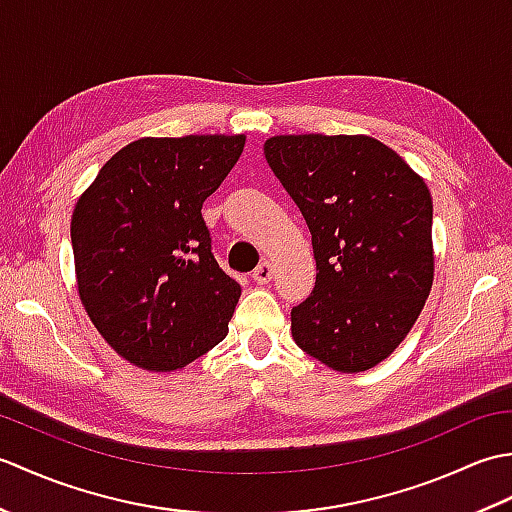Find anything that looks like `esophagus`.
Listing matches in <instances>:
<instances>
[{
	"instance_id": "34e87169",
	"label": "esophagus",
	"mask_w": 512,
	"mask_h": 512,
	"mask_svg": "<svg viewBox=\"0 0 512 512\" xmlns=\"http://www.w3.org/2000/svg\"><path fill=\"white\" fill-rule=\"evenodd\" d=\"M273 273H275V268H273V264L270 262H262L259 264L255 270H253V279L257 281V284H268L270 279H273Z\"/></svg>"
}]
</instances>
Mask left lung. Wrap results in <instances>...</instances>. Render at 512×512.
<instances>
[{
  "instance_id": "8db88e82",
  "label": "left lung",
  "mask_w": 512,
  "mask_h": 512,
  "mask_svg": "<svg viewBox=\"0 0 512 512\" xmlns=\"http://www.w3.org/2000/svg\"><path fill=\"white\" fill-rule=\"evenodd\" d=\"M268 167L306 220L317 281L290 310L303 352L365 372L396 350L433 284L427 184L369 136H275Z\"/></svg>"
}]
</instances>
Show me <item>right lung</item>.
Returning a JSON list of instances; mask_svg holds the SVG:
<instances>
[{
    "label": "right lung",
    "mask_w": 512,
    "mask_h": 512,
    "mask_svg": "<svg viewBox=\"0 0 512 512\" xmlns=\"http://www.w3.org/2000/svg\"><path fill=\"white\" fill-rule=\"evenodd\" d=\"M244 143L140 138L107 160L76 202L79 295L96 330L129 363L171 372L226 336L242 286L215 262L202 204Z\"/></svg>",
    "instance_id": "1"
}]
</instances>
